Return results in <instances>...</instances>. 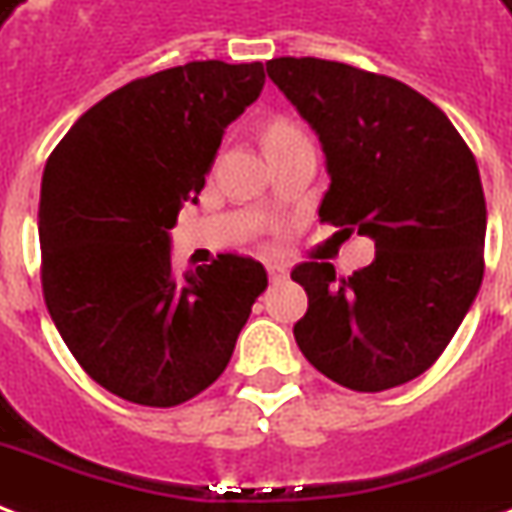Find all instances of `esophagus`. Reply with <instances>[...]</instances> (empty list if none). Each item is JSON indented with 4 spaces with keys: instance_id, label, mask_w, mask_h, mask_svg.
<instances>
[{
    "instance_id": "34e87169",
    "label": "esophagus",
    "mask_w": 512,
    "mask_h": 512,
    "mask_svg": "<svg viewBox=\"0 0 512 512\" xmlns=\"http://www.w3.org/2000/svg\"><path fill=\"white\" fill-rule=\"evenodd\" d=\"M268 276H271L274 282H282L287 276V266L285 263H279V260H271V263H268Z\"/></svg>"
}]
</instances>
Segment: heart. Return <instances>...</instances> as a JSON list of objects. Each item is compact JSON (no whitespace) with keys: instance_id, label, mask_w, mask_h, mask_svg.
I'll use <instances>...</instances> for the list:
<instances>
[{"instance_id":"obj_1","label":"heart","mask_w":512,"mask_h":512,"mask_svg":"<svg viewBox=\"0 0 512 512\" xmlns=\"http://www.w3.org/2000/svg\"><path fill=\"white\" fill-rule=\"evenodd\" d=\"M298 140H309V138H306V132L301 130L298 124H293V121L279 119L266 130L268 151L279 149V146H287V143H298Z\"/></svg>"}]
</instances>
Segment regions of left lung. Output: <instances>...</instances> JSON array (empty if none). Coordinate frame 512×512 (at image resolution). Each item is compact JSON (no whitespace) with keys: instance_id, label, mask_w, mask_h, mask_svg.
I'll return each mask as SVG.
<instances>
[{"instance_id":"8db88e82","label":"left lung","mask_w":512,"mask_h":512,"mask_svg":"<svg viewBox=\"0 0 512 512\" xmlns=\"http://www.w3.org/2000/svg\"><path fill=\"white\" fill-rule=\"evenodd\" d=\"M320 135L331 187L320 222L374 241L372 266L339 276L301 263L309 295L295 342L317 372L380 393L437 361L483 282L486 198L478 162L437 105L388 75L314 56L266 62Z\"/></svg>"}]
</instances>
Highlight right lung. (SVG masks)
<instances>
[{
    "label": "right lung",
    "instance_id": "add662e5",
    "mask_svg": "<svg viewBox=\"0 0 512 512\" xmlns=\"http://www.w3.org/2000/svg\"><path fill=\"white\" fill-rule=\"evenodd\" d=\"M263 64L170 67L111 92L51 151L40 189L43 298L105 391L176 407L225 372L266 268L236 252L184 276L170 230L198 198L225 127L260 97Z\"/></svg>",
    "mask_w": 512,
    "mask_h": 512
}]
</instances>
